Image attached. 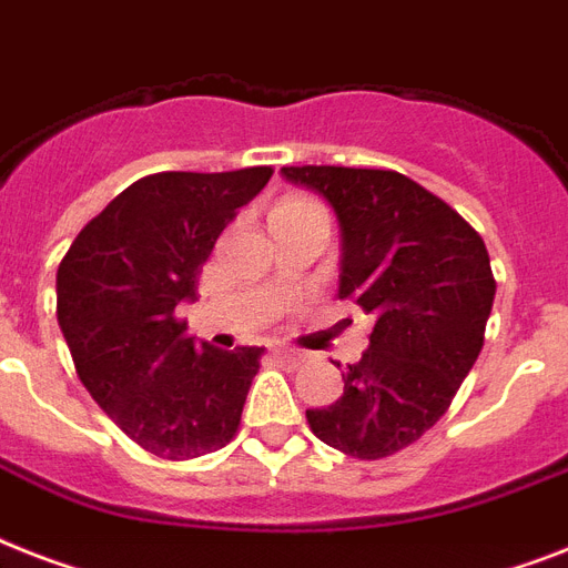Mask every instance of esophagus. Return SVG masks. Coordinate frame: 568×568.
Instances as JSON below:
<instances>
[{"mask_svg":"<svg viewBox=\"0 0 568 568\" xmlns=\"http://www.w3.org/2000/svg\"><path fill=\"white\" fill-rule=\"evenodd\" d=\"M274 356L285 364H294V367H297L300 362H306V356H303V353H297V349H288V347H276Z\"/></svg>","mask_w":568,"mask_h":568,"instance_id":"34e87169","label":"esophagus"}]
</instances>
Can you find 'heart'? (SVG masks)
<instances>
[{
  "label": "heart",
  "instance_id": "obj_1",
  "mask_svg": "<svg viewBox=\"0 0 568 568\" xmlns=\"http://www.w3.org/2000/svg\"><path fill=\"white\" fill-rule=\"evenodd\" d=\"M297 215H324V212L306 197H285L271 210V219H297Z\"/></svg>",
  "mask_w": 568,
  "mask_h": 568
}]
</instances>
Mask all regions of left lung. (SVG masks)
<instances>
[{
  "label": "left lung",
  "instance_id": "left-lung-1",
  "mask_svg": "<svg viewBox=\"0 0 568 568\" xmlns=\"http://www.w3.org/2000/svg\"><path fill=\"white\" fill-rule=\"evenodd\" d=\"M341 230L338 297L373 315L371 347L347 364L344 396L306 419L326 446L388 458L444 417L484 347L496 280L484 239L399 172L285 165Z\"/></svg>",
  "mask_w": 568,
  "mask_h": 568
}]
</instances>
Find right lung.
<instances>
[{
	"label": "right lung",
	"mask_w": 568,
	"mask_h": 568,
	"mask_svg": "<svg viewBox=\"0 0 568 568\" xmlns=\"http://www.w3.org/2000/svg\"><path fill=\"white\" fill-rule=\"evenodd\" d=\"M274 169L160 172L87 224L58 268V324L78 379L133 444L165 460L233 440L262 347L219 349L174 317L215 239Z\"/></svg>",
	"instance_id": "add662e5"
}]
</instances>
